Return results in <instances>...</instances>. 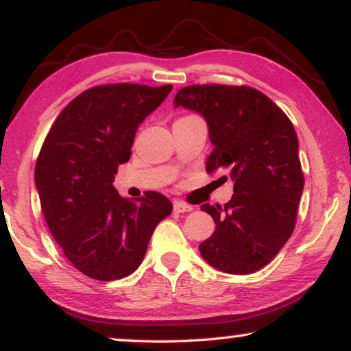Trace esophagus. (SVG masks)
<instances>
[{"mask_svg":"<svg viewBox=\"0 0 351 351\" xmlns=\"http://www.w3.org/2000/svg\"><path fill=\"white\" fill-rule=\"evenodd\" d=\"M173 208H175V213H191V210H193V206L184 202H175Z\"/></svg>","mask_w":351,"mask_h":351,"instance_id":"34e87169","label":"esophagus"}]
</instances>
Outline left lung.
<instances>
[{"label": "left lung", "instance_id": "obj_1", "mask_svg": "<svg viewBox=\"0 0 351 351\" xmlns=\"http://www.w3.org/2000/svg\"><path fill=\"white\" fill-rule=\"evenodd\" d=\"M175 106L197 110L208 121L214 152L206 171H228L234 181V195L225 206H202L215 231L199 253L226 274L263 269L293 232L304 186L292 121L248 86H187L178 90Z\"/></svg>", "mask_w": 351, "mask_h": 351}]
</instances>
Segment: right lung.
Masks as SVG:
<instances>
[{
  "instance_id": "1",
  "label": "right lung",
  "mask_w": 351,
  "mask_h": 351,
  "mask_svg": "<svg viewBox=\"0 0 351 351\" xmlns=\"http://www.w3.org/2000/svg\"><path fill=\"white\" fill-rule=\"evenodd\" d=\"M171 84H101L87 88L54 120L36 162L47 225L65 258L99 281L131 275L173 204L147 191L134 202L112 186L130 160L138 125L164 101Z\"/></svg>"
}]
</instances>
